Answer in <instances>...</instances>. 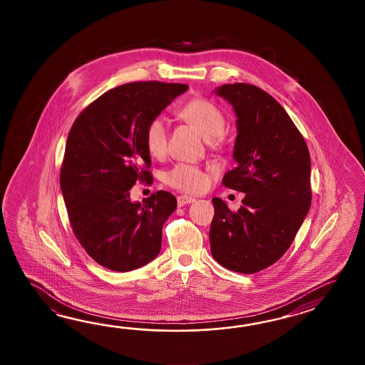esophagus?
Returning <instances> with one entry per match:
<instances>
[{
	"instance_id": "34e87169",
	"label": "esophagus",
	"mask_w": 365,
	"mask_h": 365,
	"mask_svg": "<svg viewBox=\"0 0 365 365\" xmlns=\"http://www.w3.org/2000/svg\"><path fill=\"white\" fill-rule=\"evenodd\" d=\"M194 201H195V198L189 197V195H179L178 197V205H179L180 207L189 205V203H193Z\"/></svg>"
}]
</instances>
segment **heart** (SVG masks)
Masks as SVG:
<instances>
[{
	"label": "heart",
	"instance_id": "heart-1",
	"mask_svg": "<svg viewBox=\"0 0 365 365\" xmlns=\"http://www.w3.org/2000/svg\"><path fill=\"white\" fill-rule=\"evenodd\" d=\"M179 116L186 123L193 125L202 135L209 140L211 146H217L223 140L225 117L222 109L214 101L205 98H195L185 103L179 109ZM168 126L162 117L153 118L145 132V142L148 151L155 158H162L167 153ZM164 180L168 185L187 193H200L209 184L206 172L200 167L190 164H176L170 171L165 172Z\"/></svg>",
	"mask_w": 365,
	"mask_h": 365
}]
</instances>
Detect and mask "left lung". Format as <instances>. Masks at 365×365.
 <instances>
[{"label": "left lung", "mask_w": 365, "mask_h": 365, "mask_svg": "<svg viewBox=\"0 0 365 365\" xmlns=\"http://www.w3.org/2000/svg\"><path fill=\"white\" fill-rule=\"evenodd\" d=\"M214 93L237 117L236 167L225 173L223 185L245 198L236 212L212 198L211 255L228 270L255 274L287 252L309 211V150L287 112L259 87L233 83Z\"/></svg>", "instance_id": "8db88e82"}]
</instances>
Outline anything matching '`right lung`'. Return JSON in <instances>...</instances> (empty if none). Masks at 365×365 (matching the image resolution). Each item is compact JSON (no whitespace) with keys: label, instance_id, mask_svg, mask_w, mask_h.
Listing matches in <instances>:
<instances>
[{"label":"right lung","instance_id":"right-lung-1","mask_svg":"<svg viewBox=\"0 0 365 365\" xmlns=\"http://www.w3.org/2000/svg\"><path fill=\"white\" fill-rule=\"evenodd\" d=\"M187 86L133 82L103 93L70 129L60 172L70 225L87 255L113 272H132L155 258L162 228L178 207L159 190L130 201L137 181L151 182L145 142L148 123Z\"/></svg>","mask_w":365,"mask_h":365}]
</instances>
